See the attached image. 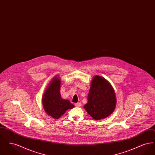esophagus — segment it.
I'll use <instances>...</instances> for the list:
<instances>
[{"label":"esophagus","mask_w":155,"mask_h":155,"mask_svg":"<svg viewBox=\"0 0 155 155\" xmlns=\"http://www.w3.org/2000/svg\"><path fill=\"white\" fill-rule=\"evenodd\" d=\"M75 106L76 107H80L81 106V103L80 102H78V103H75Z\"/></svg>","instance_id":"obj_1"}]
</instances>
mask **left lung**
Instances as JSON below:
<instances>
[{
    "label": "left lung",
    "instance_id": "8db88e82",
    "mask_svg": "<svg viewBox=\"0 0 155 155\" xmlns=\"http://www.w3.org/2000/svg\"><path fill=\"white\" fill-rule=\"evenodd\" d=\"M116 105V94L110 82L101 76L95 75L91 84L88 102L84 108L92 118L97 120L110 116Z\"/></svg>",
    "mask_w": 155,
    "mask_h": 155
}]
</instances>
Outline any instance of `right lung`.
I'll list each match as a JSON object with an SVG mask.
<instances>
[{
	"label": "right lung",
	"mask_w": 155,
	"mask_h": 155,
	"mask_svg": "<svg viewBox=\"0 0 155 155\" xmlns=\"http://www.w3.org/2000/svg\"><path fill=\"white\" fill-rule=\"evenodd\" d=\"M61 80L57 76L53 78L42 96V104L45 111L53 118L58 119L68 109L74 105L68 100L61 98L60 92Z\"/></svg>",
	"instance_id": "right-lung-1"
}]
</instances>
